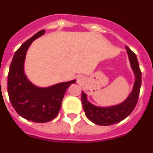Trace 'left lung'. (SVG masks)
<instances>
[{
  "instance_id": "8db88e82",
  "label": "left lung",
  "mask_w": 153,
  "mask_h": 153,
  "mask_svg": "<svg viewBox=\"0 0 153 153\" xmlns=\"http://www.w3.org/2000/svg\"><path fill=\"white\" fill-rule=\"evenodd\" d=\"M127 50L128 59L134 74V83L131 92L125 100L119 104L110 106H98L91 103L87 99L86 93L82 92V102L85 116L94 124L101 126H108L117 124L128 117L135 107L139 96L140 88L142 84V72L136 55L128 47Z\"/></svg>"
}]
</instances>
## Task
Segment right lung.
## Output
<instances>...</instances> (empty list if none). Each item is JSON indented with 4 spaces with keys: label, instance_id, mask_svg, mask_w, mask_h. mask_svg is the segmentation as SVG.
Here are the masks:
<instances>
[{
    "label": "right lung",
    "instance_id": "1",
    "mask_svg": "<svg viewBox=\"0 0 153 153\" xmlns=\"http://www.w3.org/2000/svg\"><path fill=\"white\" fill-rule=\"evenodd\" d=\"M45 30L36 33L15 53L7 75V92L11 103L22 117L36 123L48 122L56 117L67 88L76 80L39 87L32 83L24 71L25 56L31 43Z\"/></svg>",
    "mask_w": 153,
    "mask_h": 153
}]
</instances>
